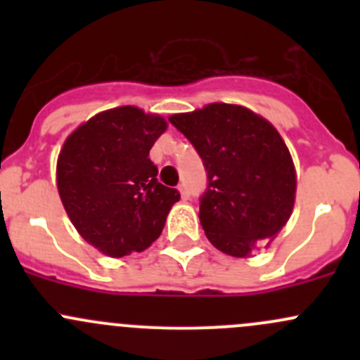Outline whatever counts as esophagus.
<instances>
[{"instance_id": "obj_1", "label": "esophagus", "mask_w": 360, "mask_h": 360, "mask_svg": "<svg viewBox=\"0 0 360 360\" xmlns=\"http://www.w3.org/2000/svg\"><path fill=\"white\" fill-rule=\"evenodd\" d=\"M177 190H179V193H181V198H183V200H188V198H190V191H188V188H186V184H179V188H177Z\"/></svg>"}]
</instances>
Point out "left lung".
<instances>
[{"instance_id": "left-lung-1", "label": "left lung", "mask_w": 360, "mask_h": 360, "mask_svg": "<svg viewBox=\"0 0 360 360\" xmlns=\"http://www.w3.org/2000/svg\"><path fill=\"white\" fill-rule=\"evenodd\" d=\"M205 165L200 223L210 244L233 257L268 248L292 214L296 169L278 130L238 104L212 103L170 115Z\"/></svg>"}]
</instances>
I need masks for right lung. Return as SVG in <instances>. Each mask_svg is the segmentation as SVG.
I'll use <instances>...</instances> for the list:
<instances>
[{
    "mask_svg": "<svg viewBox=\"0 0 360 360\" xmlns=\"http://www.w3.org/2000/svg\"><path fill=\"white\" fill-rule=\"evenodd\" d=\"M167 127L163 116L120 106L76 127L60 148V202L83 240L106 256L150 248L179 200L177 190L158 183L148 158Z\"/></svg>",
    "mask_w": 360,
    "mask_h": 360,
    "instance_id": "add662e5",
    "label": "right lung"
}]
</instances>
